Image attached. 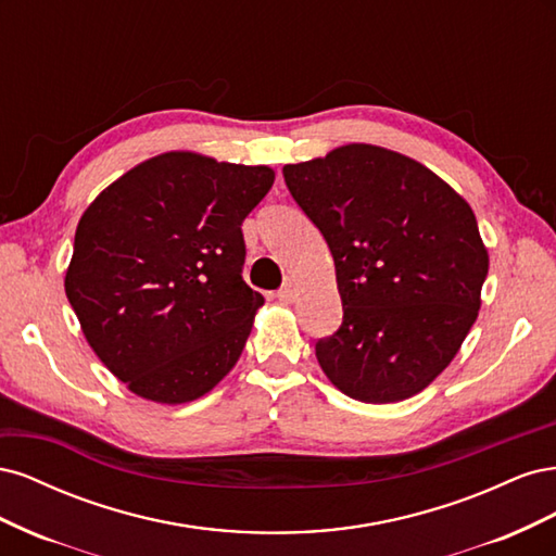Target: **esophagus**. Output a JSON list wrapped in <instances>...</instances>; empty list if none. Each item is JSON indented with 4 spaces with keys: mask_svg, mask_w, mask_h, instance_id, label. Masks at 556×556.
<instances>
[{
    "mask_svg": "<svg viewBox=\"0 0 556 556\" xmlns=\"http://www.w3.org/2000/svg\"><path fill=\"white\" fill-rule=\"evenodd\" d=\"M276 296H278V301H282V304H292V301L296 299V288H294L292 282H288V285H285V288L278 290Z\"/></svg>",
    "mask_w": 556,
    "mask_h": 556,
    "instance_id": "esophagus-1",
    "label": "esophagus"
}]
</instances>
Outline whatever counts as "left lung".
Instances as JSON below:
<instances>
[{
    "instance_id": "left-lung-1",
    "label": "left lung",
    "mask_w": 556,
    "mask_h": 556,
    "mask_svg": "<svg viewBox=\"0 0 556 556\" xmlns=\"http://www.w3.org/2000/svg\"><path fill=\"white\" fill-rule=\"evenodd\" d=\"M285 182L331 250L343 325L315 343L350 399L396 403L457 355L490 255L468 201L425 164L371 143L285 164Z\"/></svg>"
}]
</instances>
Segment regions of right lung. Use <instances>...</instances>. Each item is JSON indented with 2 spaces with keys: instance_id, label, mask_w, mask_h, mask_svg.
I'll return each mask as SVG.
<instances>
[{
  "instance_id": "obj_1",
  "label": "right lung",
  "mask_w": 556,
  "mask_h": 556,
  "mask_svg": "<svg viewBox=\"0 0 556 556\" xmlns=\"http://www.w3.org/2000/svg\"><path fill=\"white\" fill-rule=\"evenodd\" d=\"M274 169L172 150L80 215L64 276L86 341L141 399L188 403L239 362L264 296L241 271V225Z\"/></svg>"
}]
</instances>
